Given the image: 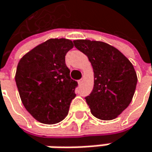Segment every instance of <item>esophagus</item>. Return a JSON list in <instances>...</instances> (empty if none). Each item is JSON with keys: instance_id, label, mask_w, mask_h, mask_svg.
I'll list each match as a JSON object with an SVG mask.
<instances>
[{"instance_id": "esophagus-1", "label": "esophagus", "mask_w": 152, "mask_h": 152, "mask_svg": "<svg viewBox=\"0 0 152 152\" xmlns=\"http://www.w3.org/2000/svg\"><path fill=\"white\" fill-rule=\"evenodd\" d=\"M82 82H83V80H82V79H81V80H78V84H79V85L80 86L81 85V84H82Z\"/></svg>"}]
</instances>
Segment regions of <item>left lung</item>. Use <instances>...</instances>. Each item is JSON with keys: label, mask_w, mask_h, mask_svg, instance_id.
I'll list each match as a JSON object with an SVG mask.
<instances>
[{"label": "left lung", "mask_w": 152, "mask_h": 152, "mask_svg": "<svg viewBox=\"0 0 152 152\" xmlns=\"http://www.w3.org/2000/svg\"><path fill=\"white\" fill-rule=\"evenodd\" d=\"M73 44L94 68V88L85 97L91 113L101 120L116 118L135 94L137 77L133 65L120 50L103 42L74 40Z\"/></svg>", "instance_id": "obj_1"}]
</instances>
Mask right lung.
Wrapping results in <instances>:
<instances>
[{
	"label": "right lung",
	"instance_id": "add662e5",
	"mask_svg": "<svg viewBox=\"0 0 152 152\" xmlns=\"http://www.w3.org/2000/svg\"><path fill=\"white\" fill-rule=\"evenodd\" d=\"M73 44L49 39L25 54L18 63L15 83L22 102L38 122L54 124L67 115L78 82L70 77L66 55Z\"/></svg>",
	"mask_w": 152,
	"mask_h": 152
}]
</instances>
